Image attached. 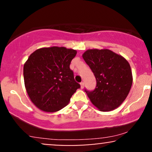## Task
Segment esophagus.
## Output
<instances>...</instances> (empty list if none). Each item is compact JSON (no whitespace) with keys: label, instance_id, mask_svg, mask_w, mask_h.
<instances>
[{"label":"esophagus","instance_id":"obj_1","mask_svg":"<svg viewBox=\"0 0 152 152\" xmlns=\"http://www.w3.org/2000/svg\"><path fill=\"white\" fill-rule=\"evenodd\" d=\"M80 85H81V88H83V86H84V82L81 81V83H80Z\"/></svg>","mask_w":152,"mask_h":152}]
</instances>
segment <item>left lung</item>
Listing matches in <instances>:
<instances>
[{"label":"left lung","instance_id":"1","mask_svg":"<svg viewBox=\"0 0 152 152\" xmlns=\"http://www.w3.org/2000/svg\"><path fill=\"white\" fill-rule=\"evenodd\" d=\"M83 58L94 73L96 86L85 91L96 107L103 111L118 107L128 96L132 85L129 64L121 56L108 49H90Z\"/></svg>","mask_w":152,"mask_h":152}]
</instances>
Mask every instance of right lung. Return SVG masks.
I'll return each mask as SVG.
<instances>
[{
    "mask_svg": "<svg viewBox=\"0 0 152 152\" xmlns=\"http://www.w3.org/2000/svg\"><path fill=\"white\" fill-rule=\"evenodd\" d=\"M76 55V50L56 46L40 48L31 54L23 66L24 83L31 102L38 109L59 111L81 87L70 69Z\"/></svg>",
    "mask_w": 152,
    "mask_h": 152,
    "instance_id": "obj_1",
    "label": "right lung"
}]
</instances>
